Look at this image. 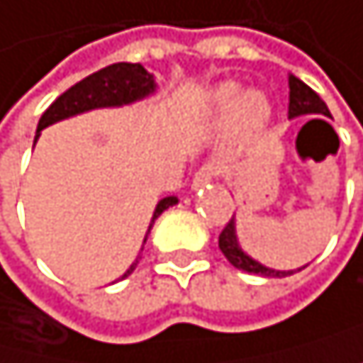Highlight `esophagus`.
I'll return each mask as SVG.
<instances>
[{
  "mask_svg": "<svg viewBox=\"0 0 363 363\" xmlns=\"http://www.w3.org/2000/svg\"><path fill=\"white\" fill-rule=\"evenodd\" d=\"M214 176H216V164H214V162H207V164H203L201 169L196 172V176H194L191 187H194V189H201V187H205V185L212 183Z\"/></svg>",
  "mask_w": 363,
  "mask_h": 363,
  "instance_id": "obj_1",
  "label": "esophagus"
}]
</instances>
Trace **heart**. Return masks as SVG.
Returning a JSON list of instances; mask_svg holds the SVG:
<instances>
[{"label": "heart", "instance_id": "heart-1", "mask_svg": "<svg viewBox=\"0 0 363 363\" xmlns=\"http://www.w3.org/2000/svg\"><path fill=\"white\" fill-rule=\"evenodd\" d=\"M209 104L220 116L232 113L234 129L243 135L261 131L267 118H270V104L259 91L241 93V86L234 82L218 84L209 96Z\"/></svg>", "mask_w": 363, "mask_h": 363}]
</instances>
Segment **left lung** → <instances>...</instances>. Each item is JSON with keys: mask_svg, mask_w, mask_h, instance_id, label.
Masks as SVG:
<instances>
[{"mask_svg": "<svg viewBox=\"0 0 363 363\" xmlns=\"http://www.w3.org/2000/svg\"><path fill=\"white\" fill-rule=\"evenodd\" d=\"M288 84H290V104H288V116L290 118H296V116H325V118H330V111H328V106H325V102L308 84H303L299 77L290 75ZM310 122H313V120H310ZM218 247H220L223 255H225V259L234 267H238V270H243V272L261 274V277H288V274L299 272V270H288V272L286 270H272V267H265L259 261L247 257L245 252L238 247L234 216L230 218L228 225L223 228V232L218 236Z\"/></svg>", "mask_w": 363, "mask_h": 363, "instance_id": "8db88e82", "label": "left lung"}]
</instances>
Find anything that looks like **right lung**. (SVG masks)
<instances>
[{
    "label": "right lung",
    "instance_id": "right-lung-1",
    "mask_svg": "<svg viewBox=\"0 0 363 363\" xmlns=\"http://www.w3.org/2000/svg\"><path fill=\"white\" fill-rule=\"evenodd\" d=\"M154 91H156V79L143 67V64L118 62V64H111V67H104L93 75L84 77L82 82L73 84L69 91H64L62 96L46 108L40 118L35 140L40 138L42 129H46L48 125H55V122H60V120H67L71 116L91 111V108L131 104L135 100H143V98L151 96ZM176 203H178L176 196H167L156 205L154 216H151V223H149V230H147V236H149L151 228H154L156 218L164 212L167 207H172ZM147 236H145V241H147ZM135 265H138V259L131 263L129 270L122 274V279L129 277L135 270Z\"/></svg>",
    "mask_w": 363,
    "mask_h": 363
}]
</instances>
